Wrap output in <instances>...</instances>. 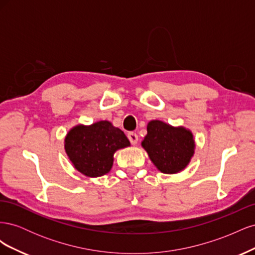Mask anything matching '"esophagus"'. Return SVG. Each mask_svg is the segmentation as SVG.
<instances>
[{
	"label": "esophagus",
	"mask_w": 255,
	"mask_h": 255,
	"mask_svg": "<svg viewBox=\"0 0 255 255\" xmlns=\"http://www.w3.org/2000/svg\"><path fill=\"white\" fill-rule=\"evenodd\" d=\"M128 140L130 141V143H132V144H136L138 142V135L134 132H129L128 134Z\"/></svg>",
	"instance_id": "esophagus-1"
}]
</instances>
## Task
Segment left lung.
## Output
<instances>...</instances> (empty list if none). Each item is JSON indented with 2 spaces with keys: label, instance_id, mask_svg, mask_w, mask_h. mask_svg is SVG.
Here are the masks:
<instances>
[{
  "label": "left lung",
  "instance_id": "1",
  "mask_svg": "<svg viewBox=\"0 0 255 255\" xmlns=\"http://www.w3.org/2000/svg\"><path fill=\"white\" fill-rule=\"evenodd\" d=\"M146 130L148 134L141 144L159 171L176 173L188 165L195 148L189 130L158 120L149 122Z\"/></svg>",
  "mask_w": 255,
  "mask_h": 255
}]
</instances>
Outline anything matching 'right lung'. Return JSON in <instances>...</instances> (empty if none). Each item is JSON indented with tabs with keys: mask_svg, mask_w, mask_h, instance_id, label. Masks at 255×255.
<instances>
[{
	"mask_svg": "<svg viewBox=\"0 0 255 255\" xmlns=\"http://www.w3.org/2000/svg\"><path fill=\"white\" fill-rule=\"evenodd\" d=\"M128 145L126 134L109 121L75 127L65 139L66 152L76 170L91 177L109 173L114 153Z\"/></svg>",
	"mask_w": 255,
	"mask_h": 255,
	"instance_id": "add662e5",
	"label": "right lung"
}]
</instances>
